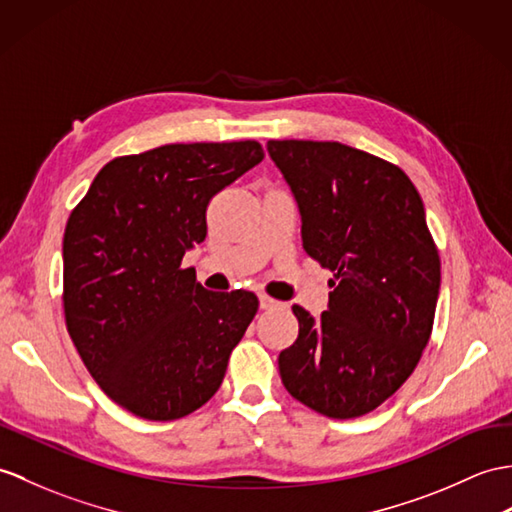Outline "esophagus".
I'll use <instances>...</instances> for the list:
<instances>
[{"mask_svg": "<svg viewBox=\"0 0 512 512\" xmlns=\"http://www.w3.org/2000/svg\"><path fill=\"white\" fill-rule=\"evenodd\" d=\"M279 305H281L279 301L270 299V296H266V294L259 296V307H261V310H275V307H279Z\"/></svg>", "mask_w": 512, "mask_h": 512, "instance_id": "1", "label": "esophagus"}]
</instances>
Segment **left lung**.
<instances>
[{"instance_id": "obj_1", "label": "left lung", "mask_w": 512, "mask_h": 512, "mask_svg": "<svg viewBox=\"0 0 512 512\" xmlns=\"http://www.w3.org/2000/svg\"><path fill=\"white\" fill-rule=\"evenodd\" d=\"M301 213L305 253L334 272L327 312L301 305L279 353L285 390L331 419L395 395L432 334L441 259L406 172L338 141H268Z\"/></svg>"}]
</instances>
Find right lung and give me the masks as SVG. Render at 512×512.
Masks as SVG:
<instances>
[{
  "instance_id": "add662e5",
  "label": "right lung",
  "mask_w": 512,
  "mask_h": 512,
  "mask_svg": "<svg viewBox=\"0 0 512 512\" xmlns=\"http://www.w3.org/2000/svg\"><path fill=\"white\" fill-rule=\"evenodd\" d=\"M261 159L251 139L117 157L71 211L67 331L98 386L135 417L174 421L205 406L257 314L253 292H209L181 261L205 240L209 200Z\"/></svg>"
}]
</instances>
